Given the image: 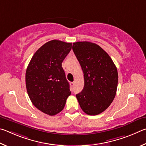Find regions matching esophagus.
Masks as SVG:
<instances>
[{
  "label": "esophagus",
  "instance_id": "34e87169",
  "mask_svg": "<svg viewBox=\"0 0 146 146\" xmlns=\"http://www.w3.org/2000/svg\"><path fill=\"white\" fill-rule=\"evenodd\" d=\"M70 86H72V87H73L74 85V82H70Z\"/></svg>",
  "mask_w": 146,
  "mask_h": 146
}]
</instances>
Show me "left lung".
I'll use <instances>...</instances> for the list:
<instances>
[{
	"label": "left lung",
	"instance_id": "1",
	"mask_svg": "<svg viewBox=\"0 0 146 146\" xmlns=\"http://www.w3.org/2000/svg\"><path fill=\"white\" fill-rule=\"evenodd\" d=\"M72 49L85 80L83 90L76 94V98L85 113L96 115L108 108L115 97L117 69L108 53L96 43L75 42Z\"/></svg>",
	"mask_w": 146,
	"mask_h": 146
}]
</instances>
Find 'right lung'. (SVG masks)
<instances>
[{"label":"right lung","mask_w":146,"mask_h":146,"mask_svg":"<svg viewBox=\"0 0 146 146\" xmlns=\"http://www.w3.org/2000/svg\"><path fill=\"white\" fill-rule=\"evenodd\" d=\"M72 48V43L53 40L38 48L25 73L28 96L36 108L54 115L65 107L70 95L61 63Z\"/></svg>","instance_id":"add662e5"}]
</instances>
